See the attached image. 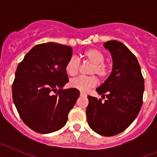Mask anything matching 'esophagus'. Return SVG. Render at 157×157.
Here are the masks:
<instances>
[{
    "instance_id": "1",
    "label": "esophagus",
    "mask_w": 157,
    "mask_h": 157,
    "mask_svg": "<svg viewBox=\"0 0 157 157\" xmlns=\"http://www.w3.org/2000/svg\"><path fill=\"white\" fill-rule=\"evenodd\" d=\"M80 96H81V97H86V94H84V93H82V92H81L80 93Z\"/></svg>"
}]
</instances>
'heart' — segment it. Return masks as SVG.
Instances as JSON below:
<instances>
[{
	"label": "heart",
	"instance_id": "1",
	"mask_svg": "<svg viewBox=\"0 0 157 157\" xmlns=\"http://www.w3.org/2000/svg\"><path fill=\"white\" fill-rule=\"evenodd\" d=\"M83 56L86 61L92 63L90 74L97 75L101 78H105L109 75L110 68L105 63V55L97 48H90L84 52ZM65 70L70 76H75L79 72L80 61L78 59L73 56L67 62ZM98 83V79L95 76H79L70 81V86L82 92H86L90 88L95 86Z\"/></svg>",
	"mask_w": 157,
	"mask_h": 157
}]
</instances>
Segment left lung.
Instances as JSON below:
<instances>
[{"instance_id":"left-lung-1","label":"left lung","mask_w":157,"mask_h":157,"mask_svg":"<svg viewBox=\"0 0 157 157\" xmlns=\"http://www.w3.org/2000/svg\"><path fill=\"white\" fill-rule=\"evenodd\" d=\"M104 47L112 55V70L96 90L107 99L88 96L86 117L94 131L109 137L123 132L138 116L145 86L138 59L124 44L112 40Z\"/></svg>"}]
</instances>
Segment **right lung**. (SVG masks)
<instances>
[{"mask_svg":"<svg viewBox=\"0 0 157 157\" xmlns=\"http://www.w3.org/2000/svg\"><path fill=\"white\" fill-rule=\"evenodd\" d=\"M71 56V47L43 43L33 47L18 65L12 98L22 120L35 132L48 134L64 127L79 97L77 89L63 90L69 81L65 66Z\"/></svg>","mask_w":157,"mask_h":157,"instance_id":"1","label":"right lung"}]
</instances>
